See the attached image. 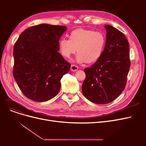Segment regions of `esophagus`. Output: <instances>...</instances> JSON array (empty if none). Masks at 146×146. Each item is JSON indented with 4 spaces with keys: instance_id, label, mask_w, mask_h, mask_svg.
Masks as SVG:
<instances>
[{
    "instance_id": "34e87169",
    "label": "esophagus",
    "mask_w": 146,
    "mask_h": 146,
    "mask_svg": "<svg viewBox=\"0 0 146 146\" xmlns=\"http://www.w3.org/2000/svg\"><path fill=\"white\" fill-rule=\"evenodd\" d=\"M70 69H71V70H72V71H76L78 69V67L76 65V64H72L71 65V67H70Z\"/></svg>"
}]
</instances>
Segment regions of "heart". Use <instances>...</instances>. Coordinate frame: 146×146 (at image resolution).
<instances>
[{"label": "heart", "mask_w": 146, "mask_h": 146, "mask_svg": "<svg viewBox=\"0 0 146 146\" xmlns=\"http://www.w3.org/2000/svg\"><path fill=\"white\" fill-rule=\"evenodd\" d=\"M105 44L106 36L104 33L79 29L70 32L69 39L61 38L58 47L60 54L65 58H69L77 51V61L78 63H91L102 55Z\"/></svg>", "instance_id": "heart-1"}]
</instances>
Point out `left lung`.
Segmentation results:
<instances>
[{"label":"left lung","mask_w":146,"mask_h":146,"mask_svg":"<svg viewBox=\"0 0 146 146\" xmlns=\"http://www.w3.org/2000/svg\"><path fill=\"white\" fill-rule=\"evenodd\" d=\"M106 44L102 55L91 67L84 69L86 78L83 94L98 104L111 102L121 94L130 66L129 43L123 33L105 25Z\"/></svg>","instance_id":"8db88e82"}]
</instances>
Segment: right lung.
<instances>
[{
	"label": "right lung",
	"instance_id": "obj_1",
	"mask_svg": "<svg viewBox=\"0 0 146 146\" xmlns=\"http://www.w3.org/2000/svg\"><path fill=\"white\" fill-rule=\"evenodd\" d=\"M66 27L42 24L22 33L13 48V75L22 92L35 102L54 98L70 64L58 52Z\"/></svg>",
	"mask_w": 146,
	"mask_h": 146
}]
</instances>
